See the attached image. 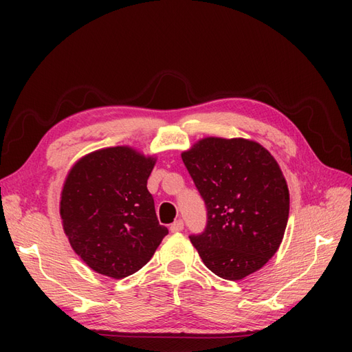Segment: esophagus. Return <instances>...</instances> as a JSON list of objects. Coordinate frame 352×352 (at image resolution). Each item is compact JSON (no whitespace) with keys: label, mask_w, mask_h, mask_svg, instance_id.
<instances>
[{"label":"esophagus","mask_w":352,"mask_h":352,"mask_svg":"<svg viewBox=\"0 0 352 352\" xmlns=\"http://www.w3.org/2000/svg\"><path fill=\"white\" fill-rule=\"evenodd\" d=\"M184 230V221L182 220H176L173 221L172 225H170V232L177 233V232H182Z\"/></svg>","instance_id":"34e87169"}]
</instances>
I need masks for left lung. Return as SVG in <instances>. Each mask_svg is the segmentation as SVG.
Here are the masks:
<instances>
[{"mask_svg":"<svg viewBox=\"0 0 352 352\" xmlns=\"http://www.w3.org/2000/svg\"><path fill=\"white\" fill-rule=\"evenodd\" d=\"M207 206V228L190 242L221 279L241 280L278 252L289 189L274 157L245 138L207 136L182 153Z\"/></svg>","mask_w":352,"mask_h":352,"instance_id":"8db88e82","label":"left lung"}]
</instances>
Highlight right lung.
Instances as JSON below:
<instances>
[{"instance_id": "right-lung-1", "label": "right lung", "mask_w": 352, "mask_h": 352, "mask_svg": "<svg viewBox=\"0 0 352 352\" xmlns=\"http://www.w3.org/2000/svg\"><path fill=\"white\" fill-rule=\"evenodd\" d=\"M155 163V155L119 145L83 155L69 170L60 195L63 230L94 272L127 278L150 261L168 233L146 188Z\"/></svg>"}]
</instances>
